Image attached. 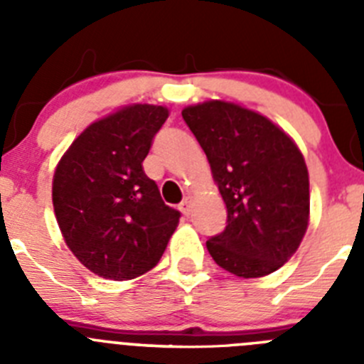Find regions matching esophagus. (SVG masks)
I'll list each match as a JSON object with an SVG mask.
<instances>
[{
	"mask_svg": "<svg viewBox=\"0 0 364 364\" xmlns=\"http://www.w3.org/2000/svg\"><path fill=\"white\" fill-rule=\"evenodd\" d=\"M191 208H193V198L191 197H186L184 200L180 202V210H182V213H184V215L191 213Z\"/></svg>",
	"mask_w": 364,
	"mask_h": 364,
	"instance_id": "obj_1",
	"label": "esophagus"
}]
</instances>
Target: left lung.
Listing matches in <instances>:
<instances>
[{
  "label": "left lung",
  "mask_w": 364,
  "mask_h": 364,
  "mask_svg": "<svg viewBox=\"0 0 364 364\" xmlns=\"http://www.w3.org/2000/svg\"><path fill=\"white\" fill-rule=\"evenodd\" d=\"M182 118L228 208L226 230L205 242L210 255L242 279L284 266L310 222V178L297 144L269 118L226 100L188 105Z\"/></svg>",
  "instance_id": "1"
}]
</instances>
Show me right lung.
<instances>
[{"label": "right lung", "instance_id": "obj_1", "mask_svg": "<svg viewBox=\"0 0 364 364\" xmlns=\"http://www.w3.org/2000/svg\"><path fill=\"white\" fill-rule=\"evenodd\" d=\"M169 111L131 104L92 122L54 171L53 205L63 240L92 273L140 277L159 264L180 213L164 204L142 162Z\"/></svg>", "mask_w": 364, "mask_h": 364}]
</instances>
